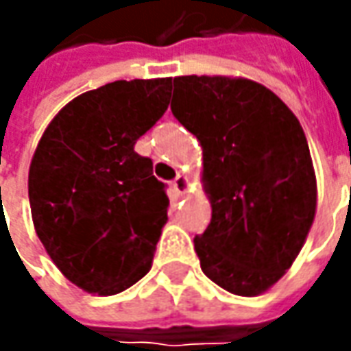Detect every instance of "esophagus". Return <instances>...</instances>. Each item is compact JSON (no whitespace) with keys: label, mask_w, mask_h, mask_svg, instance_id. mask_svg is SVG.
Listing matches in <instances>:
<instances>
[{"label":"esophagus","mask_w":351,"mask_h":351,"mask_svg":"<svg viewBox=\"0 0 351 351\" xmlns=\"http://www.w3.org/2000/svg\"><path fill=\"white\" fill-rule=\"evenodd\" d=\"M173 187H176V191H180V193H189L191 191V180L187 178V176H183V173H180L176 180H173Z\"/></svg>","instance_id":"esophagus-1"}]
</instances>
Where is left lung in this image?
<instances>
[{
	"label": "left lung",
	"mask_w": 351,
	"mask_h": 351,
	"mask_svg": "<svg viewBox=\"0 0 351 351\" xmlns=\"http://www.w3.org/2000/svg\"><path fill=\"white\" fill-rule=\"evenodd\" d=\"M171 113L203 148L210 224L195 236L203 274L240 297L274 287L317 215V176L299 119L248 77L178 75Z\"/></svg>",
	"instance_id": "left-lung-1"
}]
</instances>
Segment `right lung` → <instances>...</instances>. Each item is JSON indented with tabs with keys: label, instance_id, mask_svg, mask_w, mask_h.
<instances>
[{
	"label": "right lung",
	"instance_id": "add662e5",
	"mask_svg": "<svg viewBox=\"0 0 351 351\" xmlns=\"http://www.w3.org/2000/svg\"><path fill=\"white\" fill-rule=\"evenodd\" d=\"M171 77L119 80L66 103L29 168L36 236L80 289L117 295L152 267L169 199L134 144L166 113Z\"/></svg>",
	"mask_w": 351,
	"mask_h": 351
}]
</instances>
